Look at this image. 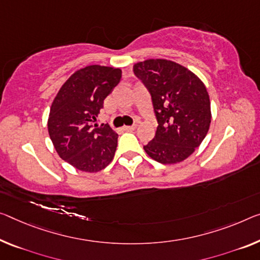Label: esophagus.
I'll return each instance as SVG.
<instances>
[{"mask_svg":"<svg viewBox=\"0 0 260 260\" xmlns=\"http://www.w3.org/2000/svg\"><path fill=\"white\" fill-rule=\"evenodd\" d=\"M136 129V125H125L123 126V130L124 131H134Z\"/></svg>","mask_w":260,"mask_h":260,"instance_id":"1","label":"esophagus"}]
</instances>
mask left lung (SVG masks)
<instances>
[{
  "label": "left lung",
  "mask_w": 260,
  "mask_h": 260,
  "mask_svg": "<svg viewBox=\"0 0 260 260\" xmlns=\"http://www.w3.org/2000/svg\"><path fill=\"white\" fill-rule=\"evenodd\" d=\"M134 73L152 99L158 126L145 152L161 164L185 160L209 130V95L203 82L186 67L165 59L137 62Z\"/></svg>",
  "instance_id": "obj_1"
}]
</instances>
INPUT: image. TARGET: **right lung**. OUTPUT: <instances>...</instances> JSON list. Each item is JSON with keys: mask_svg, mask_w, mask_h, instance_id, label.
<instances>
[{"mask_svg": "<svg viewBox=\"0 0 260 260\" xmlns=\"http://www.w3.org/2000/svg\"><path fill=\"white\" fill-rule=\"evenodd\" d=\"M121 78L119 69L87 66L75 72L53 100L47 122L50 138L59 157L75 169L99 172L113 160L118 135L95 122Z\"/></svg>", "mask_w": 260, "mask_h": 260, "instance_id": "add662e5", "label": "right lung"}]
</instances>
